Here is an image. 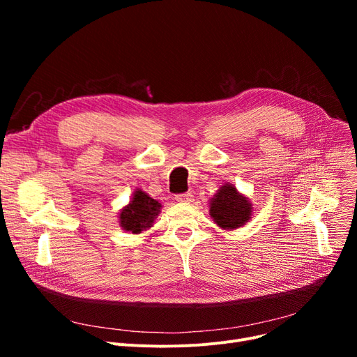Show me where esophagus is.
<instances>
[{"label": "esophagus", "instance_id": "34e87169", "mask_svg": "<svg viewBox=\"0 0 357 357\" xmlns=\"http://www.w3.org/2000/svg\"><path fill=\"white\" fill-rule=\"evenodd\" d=\"M175 199L178 202H190L192 199V194L191 192H183V194H178L175 197Z\"/></svg>", "mask_w": 357, "mask_h": 357}]
</instances>
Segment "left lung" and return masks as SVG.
<instances>
[{
    "label": "left lung",
    "instance_id": "obj_1",
    "mask_svg": "<svg viewBox=\"0 0 357 357\" xmlns=\"http://www.w3.org/2000/svg\"><path fill=\"white\" fill-rule=\"evenodd\" d=\"M210 214L221 229L233 230L250 218L252 207L233 185H224L211 199Z\"/></svg>",
    "mask_w": 357,
    "mask_h": 357
}]
</instances>
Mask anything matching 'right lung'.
<instances>
[{
  "label": "right lung",
  "mask_w": 357,
  "mask_h": 357,
  "mask_svg": "<svg viewBox=\"0 0 357 357\" xmlns=\"http://www.w3.org/2000/svg\"><path fill=\"white\" fill-rule=\"evenodd\" d=\"M160 204L150 198L143 191H136L131 202L121 211L120 224L124 230L131 233H140L142 230L150 227L155 217L158 215Z\"/></svg>",
  "instance_id": "right-lung-1"
}]
</instances>
